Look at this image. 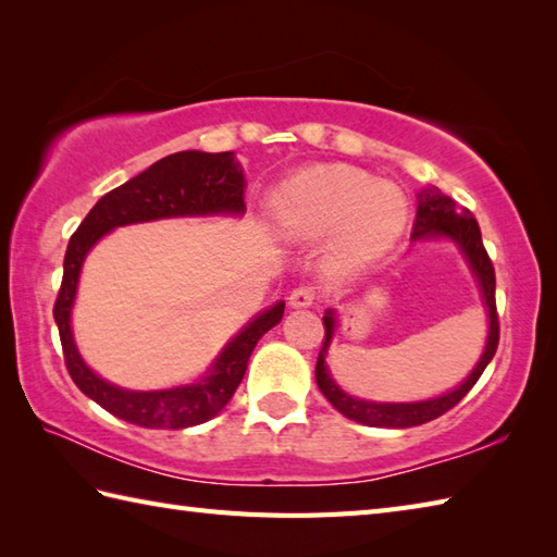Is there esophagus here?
<instances>
[{"instance_id":"esophagus-1","label":"esophagus","mask_w":557,"mask_h":557,"mask_svg":"<svg viewBox=\"0 0 557 557\" xmlns=\"http://www.w3.org/2000/svg\"><path fill=\"white\" fill-rule=\"evenodd\" d=\"M315 301V289L313 287H297L292 289L289 294V306H294V309H306V306H311Z\"/></svg>"}]
</instances>
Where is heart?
Returning a JSON list of instances; mask_svg holds the SVG:
<instances>
[{"label":"heart","instance_id":"heart-1","mask_svg":"<svg viewBox=\"0 0 557 557\" xmlns=\"http://www.w3.org/2000/svg\"><path fill=\"white\" fill-rule=\"evenodd\" d=\"M272 215L289 239H323L337 231L333 263L357 270L405 230L407 200L397 186L375 182L361 170L323 164L282 184L272 194Z\"/></svg>","mask_w":557,"mask_h":557}]
</instances>
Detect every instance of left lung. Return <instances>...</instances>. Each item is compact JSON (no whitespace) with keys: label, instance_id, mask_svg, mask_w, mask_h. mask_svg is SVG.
Here are the masks:
<instances>
[{"label":"left lung","instance_id":"8db88e82","mask_svg":"<svg viewBox=\"0 0 557 557\" xmlns=\"http://www.w3.org/2000/svg\"><path fill=\"white\" fill-rule=\"evenodd\" d=\"M431 236H447V239L457 242L461 253L467 256L471 270L476 272L479 285L483 292V301H486V309H488V321H491L488 342H486V349H483V357L467 381L443 397L411 401V405H377V401H363L342 393L333 377L327 375L325 354L330 347V339H333V333H335V313L327 311V315H323L325 337H323L321 354H318V361H315V383L321 387V393L327 397L330 405H333L339 413H345V417L351 421L373 425V429H411V425L429 423L437 417H443V413L453 409L455 405H459L469 389L476 385L481 373L486 371V366L495 357V349H498V342H500L498 309H495V270H493L486 246H483L476 218L471 215V210L457 206L449 196L425 191L419 200L417 222H413V239H431Z\"/></svg>","mask_w":557,"mask_h":557}]
</instances>
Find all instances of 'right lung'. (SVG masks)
<instances>
[{
	"mask_svg": "<svg viewBox=\"0 0 557 557\" xmlns=\"http://www.w3.org/2000/svg\"><path fill=\"white\" fill-rule=\"evenodd\" d=\"M244 210V174L239 162L234 160L232 152L200 150H182L158 160L134 180L112 188L92 206L86 220L78 224V230L69 239L62 287H59L54 301V321L59 327V339H62L66 371L83 395L98 401L116 419L144 425V429L180 431L218 417L232 399L234 389L239 387L256 342L282 321L285 304L280 301L253 318L224 347L210 375L198 385L160 389V393H132V389L104 383L102 377L92 373L76 351L69 315L76 297L83 258L102 234L132 222L212 215V212L242 215Z\"/></svg>",
	"mask_w": 557,
	"mask_h": 557,
	"instance_id": "add662e5",
	"label": "right lung"
}]
</instances>
